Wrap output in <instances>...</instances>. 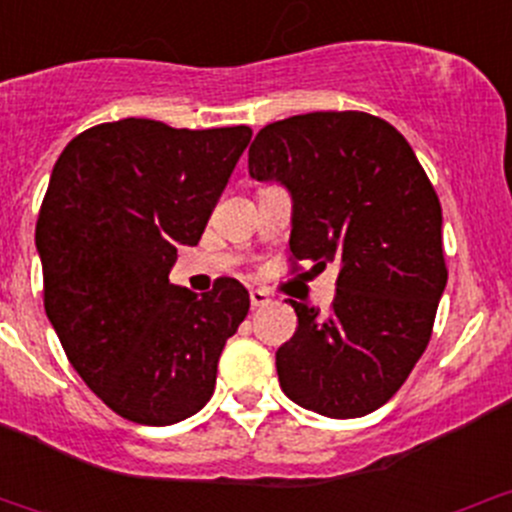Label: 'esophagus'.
<instances>
[{
    "label": "esophagus",
    "mask_w": 512,
    "mask_h": 512,
    "mask_svg": "<svg viewBox=\"0 0 512 512\" xmlns=\"http://www.w3.org/2000/svg\"><path fill=\"white\" fill-rule=\"evenodd\" d=\"M267 302H270V294H267L265 289H250V304H252V309L265 307Z\"/></svg>",
    "instance_id": "34e87169"
}]
</instances>
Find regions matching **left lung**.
Listing matches in <instances>:
<instances>
[{
    "mask_svg": "<svg viewBox=\"0 0 512 512\" xmlns=\"http://www.w3.org/2000/svg\"><path fill=\"white\" fill-rule=\"evenodd\" d=\"M247 168L292 193V272L339 270L324 314L289 299L297 332L275 354L282 391L329 418L371 414L426 352L448 280L441 203L426 170L391 123L364 111L267 123Z\"/></svg>",
    "mask_w": 512,
    "mask_h": 512,
    "instance_id": "8db88e82",
    "label": "left lung"
}]
</instances>
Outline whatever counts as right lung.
<instances>
[{"label":"right lung","mask_w":512,"mask_h":512,"mask_svg":"<svg viewBox=\"0 0 512 512\" xmlns=\"http://www.w3.org/2000/svg\"><path fill=\"white\" fill-rule=\"evenodd\" d=\"M252 128L98 123L61 151L36 220L44 309L91 391L118 416L170 426L210 401L250 294L218 277L203 297L170 285L198 245Z\"/></svg>","instance_id":"obj_1"}]
</instances>
